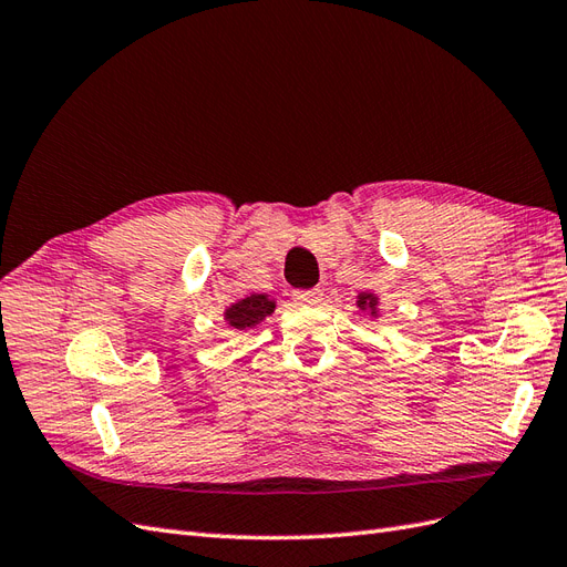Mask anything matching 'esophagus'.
Instances as JSON below:
<instances>
[{"instance_id":"obj_1","label":"esophagus","mask_w":567,"mask_h":567,"mask_svg":"<svg viewBox=\"0 0 567 567\" xmlns=\"http://www.w3.org/2000/svg\"><path fill=\"white\" fill-rule=\"evenodd\" d=\"M321 298L319 288H310V290H293V300L300 305H317Z\"/></svg>"}]
</instances>
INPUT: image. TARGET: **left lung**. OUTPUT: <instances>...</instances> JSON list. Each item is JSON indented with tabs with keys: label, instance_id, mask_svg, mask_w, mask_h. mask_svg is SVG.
Listing matches in <instances>:
<instances>
[{
	"label": "left lung",
	"instance_id": "left-lung-1",
	"mask_svg": "<svg viewBox=\"0 0 567 567\" xmlns=\"http://www.w3.org/2000/svg\"><path fill=\"white\" fill-rule=\"evenodd\" d=\"M357 307L359 310L369 312L371 317H379V298H375L373 293H362L357 298Z\"/></svg>",
	"mask_w": 567,
	"mask_h": 567
}]
</instances>
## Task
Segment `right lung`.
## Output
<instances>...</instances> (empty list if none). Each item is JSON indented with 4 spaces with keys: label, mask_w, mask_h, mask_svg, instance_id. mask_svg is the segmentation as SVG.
Wrapping results in <instances>:
<instances>
[{
    "label": "right lung",
    "mask_w": 567,
    "mask_h": 567,
    "mask_svg": "<svg viewBox=\"0 0 567 567\" xmlns=\"http://www.w3.org/2000/svg\"><path fill=\"white\" fill-rule=\"evenodd\" d=\"M274 307H277V302H274L269 296L252 293L244 300L229 305L225 310V319L229 326H234V329L244 331V329H252V326L267 319L274 312Z\"/></svg>",
    "instance_id": "1"
}]
</instances>
